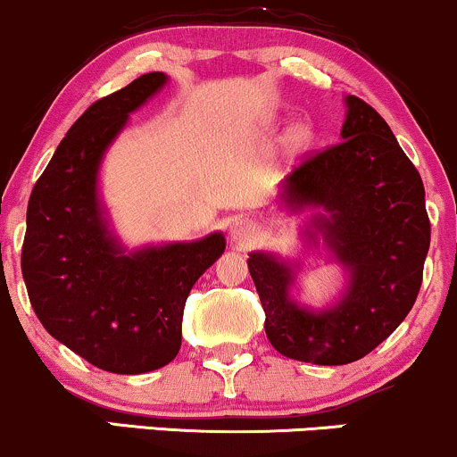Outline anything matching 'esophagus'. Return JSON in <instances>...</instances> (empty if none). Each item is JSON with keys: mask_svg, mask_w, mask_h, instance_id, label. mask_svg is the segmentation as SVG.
<instances>
[{"mask_svg": "<svg viewBox=\"0 0 457 457\" xmlns=\"http://www.w3.org/2000/svg\"><path fill=\"white\" fill-rule=\"evenodd\" d=\"M255 234V225L249 221H238L232 228V236L236 240H249Z\"/></svg>", "mask_w": 457, "mask_h": 457, "instance_id": "1", "label": "esophagus"}]
</instances>
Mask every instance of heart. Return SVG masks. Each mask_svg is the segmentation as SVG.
Wrapping results in <instances>:
<instances>
[{"label":"heart","mask_w":457,"mask_h":457,"mask_svg":"<svg viewBox=\"0 0 457 457\" xmlns=\"http://www.w3.org/2000/svg\"><path fill=\"white\" fill-rule=\"evenodd\" d=\"M309 139H312V133H309L307 127H296L290 133V145H292V148H305V145L309 144Z\"/></svg>","instance_id":"b5f03b06"}]
</instances>
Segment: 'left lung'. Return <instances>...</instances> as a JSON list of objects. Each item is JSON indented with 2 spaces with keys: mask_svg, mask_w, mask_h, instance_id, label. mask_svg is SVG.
Here are the masks:
<instances>
[{
  "mask_svg": "<svg viewBox=\"0 0 457 457\" xmlns=\"http://www.w3.org/2000/svg\"><path fill=\"white\" fill-rule=\"evenodd\" d=\"M342 141L307 152L286 180V204L322 206L313 225L350 270L339 305L322 313L290 301L295 272L269 253H251L249 272L264 307L266 337L287 359L345 365L363 359L408 316L429 249L426 188L382 115L345 98Z\"/></svg>",
  "mask_w": 457,
  "mask_h": 457,
  "instance_id": "obj_1",
  "label": "left lung"
}]
</instances>
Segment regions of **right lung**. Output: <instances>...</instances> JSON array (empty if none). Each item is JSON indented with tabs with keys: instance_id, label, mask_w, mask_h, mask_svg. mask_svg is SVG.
Returning <instances> with one entry per match:
<instances>
[{
	"instance_id": "add662e5",
	"label": "right lung",
	"mask_w": 457,
	"mask_h": 457,
	"mask_svg": "<svg viewBox=\"0 0 457 457\" xmlns=\"http://www.w3.org/2000/svg\"><path fill=\"white\" fill-rule=\"evenodd\" d=\"M167 77L148 72L98 98L72 124L31 188L21 270L40 324L72 353L113 374L174 361L191 287L223 253V234L124 253L96 195L115 135Z\"/></svg>"
}]
</instances>
